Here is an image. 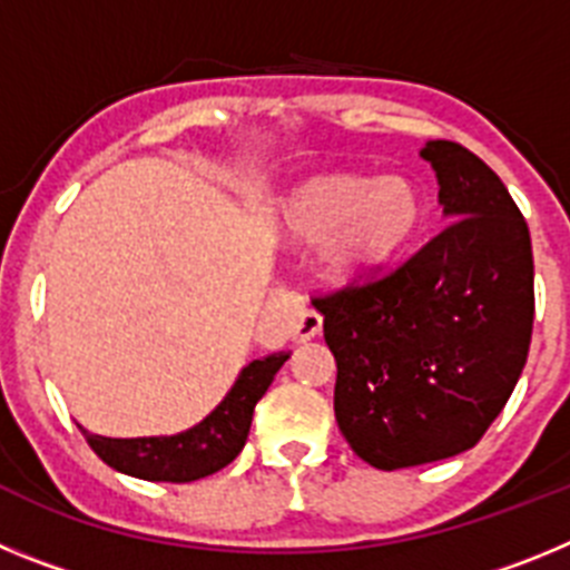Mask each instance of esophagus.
I'll list each match as a JSON object with an SVG mask.
<instances>
[{
  "mask_svg": "<svg viewBox=\"0 0 570 570\" xmlns=\"http://www.w3.org/2000/svg\"><path fill=\"white\" fill-rule=\"evenodd\" d=\"M320 331H322V316L316 314V311H302V314L294 320V325H291V336H294V342H311L314 336H320Z\"/></svg>",
  "mask_w": 570,
  "mask_h": 570,
  "instance_id": "1",
  "label": "esophagus"
}]
</instances>
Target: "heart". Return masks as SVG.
Instances as JSON below:
<instances>
[{"mask_svg":"<svg viewBox=\"0 0 570 570\" xmlns=\"http://www.w3.org/2000/svg\"><path fill=\"white\" fill-rule=\"evenodd\" d=\"M425 223L422 194L407 176L316 174L296 185L279 208V230L296 245H320L322 274L360 285L391 271Z\"/></svg>","mask_w":570,"mask_h":570,"instance_id":"obj_1","label":"heart"}]
</instances>
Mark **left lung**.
Masks as SVG:
<instances>
[{
	"mask_svg": "<svg viewBox=\"0 0 570 570\" xmlns=\"http://www.w3.org/2000/svg\"><path fill=\"white\" fill-rule=\"evenodd\" d=\"M448 225L394 274L314 299L336 360L334 411L380 471L448 460L482 440L528 360L531 234L502 179L448 139L420 150Z\"/></svg>",
	"mask_w": 570,
	"mask_h": 570,
	"instance_id": "obj_1",
	"label": "left lung"
}]
</instances>
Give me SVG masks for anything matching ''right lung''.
Segmentation results:
<instances>
[{
    "instance_id": "right-lung-1",
    "label": "right lung",
    "mask_w": 570,
    "mask_h": 570,
    "mask_svg": "<svg viewBox=\"0 0 570 570\" xmlns=\"http://www.w3.org/2000/svg\"><path fill=\"white\" fill-rule=\"evenodd\" d=\"M288 356L291 354H271L242 367L225 400L203 422H196L183 434L110 440V436L85 431V436L99 454V460L128 476H139L148 482L203 480V476L223 471L245 448L256 402L265 396L276 371L285 365Z\"/></svg>"
}]
</instances>
